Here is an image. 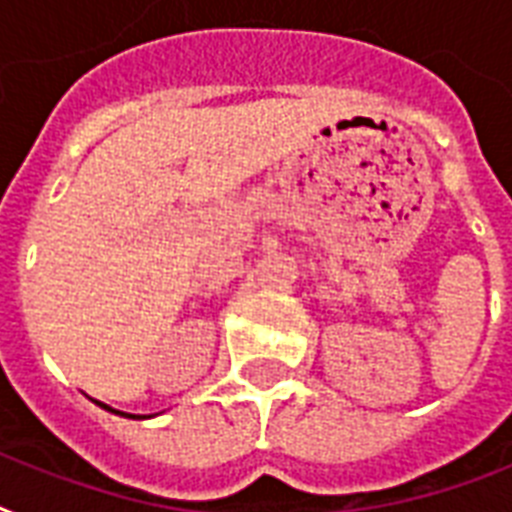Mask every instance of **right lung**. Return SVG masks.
<instances>
[{
	"mask_svg": "<svg viewBox=\"0 0 512 512\" xmlns=\"http://www.w3.org/2000/svg\"><path fill=\"white\" fill-rule=\"evenodd\" d=\"M100 406H103V409H108V412H116V409H111V406H106V404H100ZM116 414H124V412H116ZM124 417H135V414H124ZM135 420H138V417H135Z\"/></svg>",
	"mask_w": 512,
	"mask_h": 512,
	"instance_id": "right-lung-1",
	"label": "right lung"
}]
</instances>
